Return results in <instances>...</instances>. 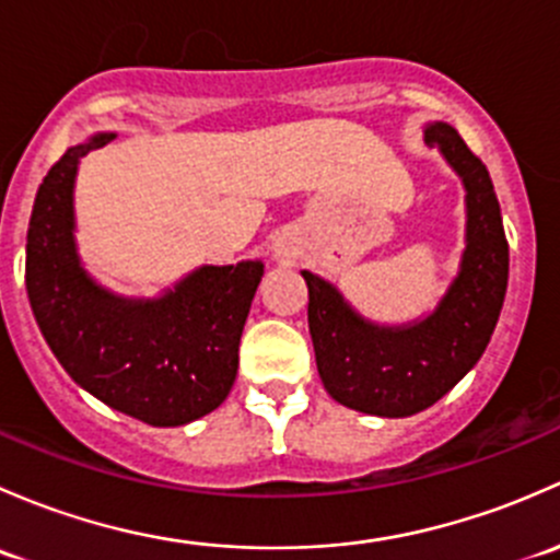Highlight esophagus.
Returning a JSON list of instances; mask_svg holds the SVG:
<instances>
[{
  "instance_id": "obj_1",
  "label": "esophagus",
  "mask_w": 560,
  "mask_h": 560,
  "mask_svg": "<svg viewBox=\"0 0 560 560\" xmlns=\"http://www.w3.org/2000/svg\"><path fill=\"white\" fill-rule=\"evenodd\" d=\"M272 253L275 258H282V261H285V258H293L299 253L296 240H293L291 234H278V237L272 240Z\"/></svg>"
}]
</instances>
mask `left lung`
I'll use <instances>...</instances> for the list:
<instances>
[{"label":"left lung","instance_id":"8db88e82","mask_svg":"<svg viewBox=\"0 0 560 560\" xmlns=\"http://www.w3.org/2000/svg\"><path fill=\"white\" fill-rule=\"evenodd\" d=\"M423 135L460 177L466 205L458 275L436 307L399 326L374 323L334 282L302 272L323 388L339 405L380 418L420 412L471 372L491 342L510 278V245L486 164L445 120L425 124Z\"/></svg>","mask_w":560,"mask_h":560}]
</instances>
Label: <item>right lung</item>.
Segmentation results:
<instances>
[{
    "mask_svg": "<svg viewBox=\"0 0 560 560\" xmlns=\"http://www.w3.org/2000/svg\"><path fill=\"white\" fill-rule=\"evenodd\" d=\"M100 131L50 166L26 234V291L45 342L69 377L118 412L186 425L223 405L264 264L196 267L153 299L115 293L83 267L74 240V180Z\"/></svg>",
    "mask_w": 560,
    "mask_h": 560,
    "instance_id": "1",
    "label": "right lung"
}]
</instances>
